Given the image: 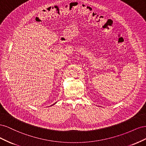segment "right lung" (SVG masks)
Returning <instances> with one entry per match:
<instances>
[{"label": "right lung", "mask_w": 146, "mask_h": 146, "mask_svg": "<svg viewBox=\"0 0 146 146\" xmlns=\"http://www.w3.org/2000/svg\"><path fill=\"white\" fill-rule=\"evenodd\" d=\"M56 103H55V104H56Z\"/></svg>", "instance_id": "1"}]
</instances>
